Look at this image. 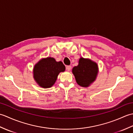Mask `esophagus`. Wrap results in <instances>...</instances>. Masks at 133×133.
Here are the masks:
<instances>
[{
  "mask_svg": "<svg viewBox=\"0 0 133 133\" xmlns=\"http://www.w3.org/2000/svg\"><path fill=\"white\" fill-rule=\"evenodd\" d=\"M66 69H67V71H70V70L71 69V66H66Z\"/></svg>",
  "mask_w": 133,
  "mask_h": 133,
  "instance_id": "obj_1",
  "label": "esophagus"
}]
</instances>
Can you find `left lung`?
Listing matches in <instances>:
<instances>
[{
  "instance_id": "left-lung-1",
  "label": "left lung",
  "mask_w": 133,
  "mask_h": 133,
  "mask_svg": "<svg viewBox=\"0 0 133 133\" xmlns=\"http://www.w3.org/2000/svg\"><path fill=\"white\" fill-rule=\"evenodd\" d=\"M97 64L88 59L81 58L79 64L72 69L76 81L82 87H87L95 80L98 74Z\"/></svg>"
}]
</instances>
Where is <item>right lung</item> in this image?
Listing matches in <instances>:
<instances>
[{
  "instance_id": "obj_1",
  "label": "right lung",
  "mask_w": 133,
  "mask_h": 133,
  "mask_svg": "<svg viewBox=\"0 0 133 133\" xmlns=\"http://www.w3.org/2000/svg\"><path fill=\"white\" fill-rule=\"evenodd\" d=\"M65 70V66L61 61L56 62L54 58L42 59L34 68V77L39 86L49 88L55 83L58 75Z\"/></svg>"
}]
</instances>
